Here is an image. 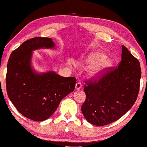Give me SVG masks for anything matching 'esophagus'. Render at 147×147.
Returning a JSON list of instances; mask_svg holds the SVG:
<instances>
[{"mask_svg":"<svg viewBox=\"0 0 147 147\" xmlns=\"http://www.w3.org/2000/svg\"><path fill=\"white\" fill-rule=\"evenodd\" d=\"M82 85L81 82H78V83L76 84V90H78L81 89V88H82Z\"/></svg>","mask_w":147,"mask_h":147,"instance_id":"1","label":"esophagus"}]
</instances>
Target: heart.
Returning a JSON list of instances; mask_svg holds the SVG:
<instances>
[{"label": "heart", "instance_id": "b5f03b06", "mask_svg": "<svg viewBox=\"0 0 147 147\" xmlns=\"http://www.w3.org/2000/svg\"><path fill=\"white\" fill-rule=\"evenodd\" d=\"M86 61L88 63H94L90 71V76L92 77L97 78L101 76L106 69L111 67L112 61L110 58L105 57L103 53L100 52H94L88 56Z\"/></svg>", "mask_w": 147, "mask_h": 147}]
</instances>
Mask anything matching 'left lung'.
<instances>
[{
  "instance_id": "obj_1",
  "label": "left lung",
  "mask_w": 147,
  "mask_h": 147,
  "mask_svg": "<svg viewBox=\"0 0 147 147\" xmlns=\"http://www.w3.org/2000/svg\"><path fill=\"white\" fill-rule=\"evenodd\" d=\"M140 77L139 61L122 45L118 67H109L99 77L84 82L86 100L81 110L86 119L104 126L121 118L137 99Z\"/></svg>"
}]
</instances>
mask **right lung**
<instances>
[{"instance_id": "add662e5", "label": "right lung", "mask_w": 147, "mask_h": 147, "mask_svg": "<svg viewBox=\"0 0 147 147\" xmlns=\"http://www.w3.org/2000/svg\"><path fill=\"white\" fill-rule=\"evenodd\" d=\"M54 47L51 38H32L12 52L7 63L8 96L22 115L34 121L49 118L75 89L76 78H64L54 71L37 74L31 67L32 51Z\"/></svg>"}]
</instances>
